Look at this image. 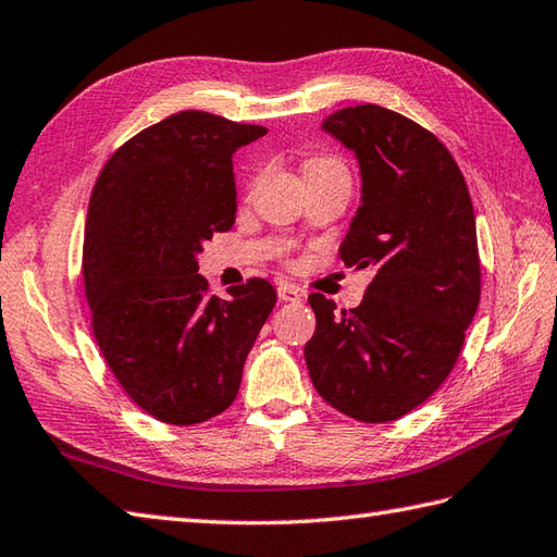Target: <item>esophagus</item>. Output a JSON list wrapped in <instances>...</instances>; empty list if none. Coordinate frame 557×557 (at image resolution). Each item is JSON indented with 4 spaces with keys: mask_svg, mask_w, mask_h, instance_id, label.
Returning <instances> with one entry per match:
<instances>
[{
    "mask_svg": "<svg viewBox=\"0 0 557 557\" xmlns=\"http://www.w3.org/2000/svg\"><path fill=\"white\" fill-rule=\"evenodd\" d=\"M277 297L282 299V301H301V292L297 289V287H292V285H280L277 287Z\"/></svg>",
    "mask_w": 557,
    "mask_h": 557,
    "instance_id": "34e87169",
    "label": "esophagus"
}]
</instances>
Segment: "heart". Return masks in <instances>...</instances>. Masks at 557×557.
<instances>
[{
  "mask_svg": "<svg viewBox=\"0 0 557 557\" xmlns=\"http://www.w3.org/2000/svg\"><path fill=\"white\" fill-rule=\"evenodd\" d=\"M335 164H339V162L330 160V158H313V160H309V162L304 164V170H311V168H335Z\"/></svg>",
  "mask_w": 557,
  "mask_h": 557,
  "instance_id": "obj_1",
  "label": "heart"
}]
</instances>
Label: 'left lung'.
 <instances>
[{
  "instance_id": "1",
  "label": "left lung",
  "mask_w": 557,
  "mask_h": 557,
  "mask_svg": "<svg viewBox=\"0 0 557 557\" xmlns=\"http://www.w3.org/2000/svg\"><path fill=\"white\" fill-rule=\"evenodd\" d=\"M323 132L361 172L339 256L375 275L357 309L311 294L315 333L304 357L327 405L366 423L395 421L443 385L479 309L474 206L449 150L407 116L357 104L325 116Z\"/></svg>"
}]
</instances>
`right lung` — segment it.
<instances>
[{
	"instance_id": "right-lung-1",
	"label": "right lung",
	"mask_w": 557,
	"mask_h": 557,
	"mask_svg": "<svg viewBox=\"0 0 557 557\" xmlns=\"http://www.w3.org/2000/svg\"><path fill=\"white\" fill-rule=\"evenodd\" d=\"M265 126L186 110L136 134L92 188L83 282L116 381L150 417L191 425L227 409L277 292L253 277L212 297L198 253L236 215L232 156Z\"/></svg>"
}]
</instances>
